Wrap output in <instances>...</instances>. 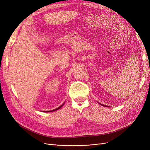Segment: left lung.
Here are the masks:
<instances>
[{"label": "left lung", "instance_id": "8db88e82", "mask_svg": "<svg viewBox=\"0 0 150 150\" xmlns=\"http://www.w3.org/2000/svg\"><path fill=\"white\" fill-rule=\"evenodd\" d=\"M100 105H101V106H105V105H101V104H100Z\"/></svg>", "mask_w": 150, "mask_h": 150}]
</instances>
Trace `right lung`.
<instances>
[{
	"mask_svg": "<svg viewBox=\"0 0 150 150\" xmlns=\"http://www.w3.org/2000/svg\"><path fill=\"white\" fill-rule=\"evenodd\" d=\"M62 105H63V104L61 105V106H60L59 107H58V108H57V109H53V110H52V111H45V112H52V111H56V110H58V109H60L62 106Z\"/></svg>",
	"mask_w": 150,
	"mask_h": 150,
	"instance_id": "add662e5",
	"label": "right lung"
}]
</instances>
